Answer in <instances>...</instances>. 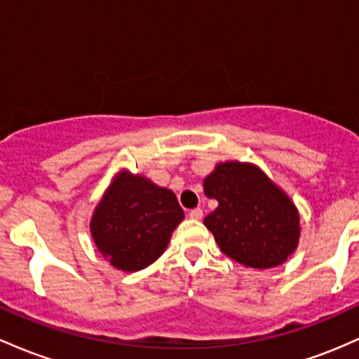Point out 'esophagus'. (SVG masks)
<instances>
[{
	"label": "esophagus",
	"mask_w": 359,
	"mask_h": 359,
	"mask_svg": "<svg viewBox=\"0 0 359 359\" xmlns=\"http://www.w3.org/2000/svg\"><path fill=\"white\" fill-rule=\"evenodd\" d=\"M190 217L193 220H201V217H203V210H201V208H193L190 212Z\"/></svg>",
	"instance_id": "34e87169"
}]
</instances>
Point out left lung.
<instances>
[{
    "label": "left lung",
    "instance_id": "1",
    "mask_svg": "<svg viewBox=\"0 0 359 359\" xmlns=\"http://www.w3.org/2000/svg\"><path fill=\"white\" fill-rule=\"evenodd\" d=\"M219 207L205 217L225 256L248 268L285 263L299 245L300 217L295 203L255 164L227 161L203 181Z\"/></svg>",
    "mask_w": 359,
    "mask_h": 359
}]
</instances>
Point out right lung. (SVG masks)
<instances>
[{"mask_svg":"<svg viewBox=\"0 0 359 359\" xmlns=\"http://www.w3.org/2000/svg\"><path fill=\"white\" fill-rule=\"evenodd\" d=\"M184 219L176 195L140 175L120 171L91 217V236L100 252L122 271H139L168 248Z\"/></svg>","mask_w":359,"mask_h":359,"instance_id":"right-lung-1","label":"right lung"}]
</instances>
